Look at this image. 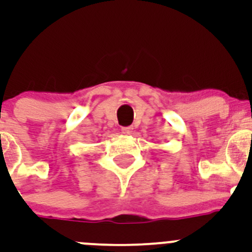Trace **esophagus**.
I'll use <instances>...</instances> for the list:
<instances>
[{"label":"esophagus","instance_id":"obj_1","mask_svg":"<svg viewBox=\"0 0 252 252\" xmlns=\"http://www.w3.org/2000/svg\"><path fill=\"white\" fill-rule=\"evenodd\" d=\"M121 131H123V133H125V134H131L132 132H133V127L132 126L123 127V128H121Z\"/></svg>","mask_w":252,"mask_h":252}]
</instances>
